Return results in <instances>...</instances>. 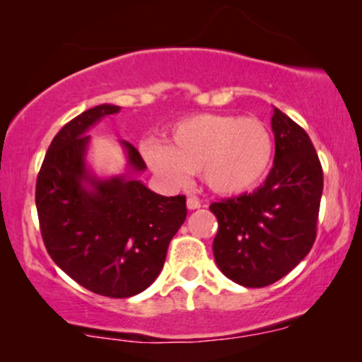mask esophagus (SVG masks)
<instances>
[{
    "label": "esophagus",
    "instance_id": "esophagus-1",
    "mask_svg": "<svg viewBox=\"0 0 362 362\" xmlns=\"http://www.w3.org/2000/svg\"><path fill=\"white\" fill-rule=\"evenodd\" d=\"M187 207H189L190 211L199 209V207H201V201H199L197 197H192V195H190V197L187 199Z\"/></svg>",
    "mask_w": 362,
    "mask_h": 362
}]
</instances>
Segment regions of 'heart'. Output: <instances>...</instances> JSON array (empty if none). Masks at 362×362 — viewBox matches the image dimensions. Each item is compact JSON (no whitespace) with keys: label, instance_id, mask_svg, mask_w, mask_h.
I'll list each match as a JSON object with an SVG mask.
<instances>
[{"label":"heart","instance_id":"heart-1","mask_svg":"<svg viewBox=\"0 0 362 362\" xmlns=\"http://www.w3.org/2000/svg\"><path fill=\"white\" fill-rule=\"evenodd\" d=\"M144 158L170 184H185L189 173L219 195H238L257 187L267 175L274 141L259 119L226 114H201L180 120L167 146L148 143Z\"/></svg>","mask_w":362,"mask_h":362}]
</instances>
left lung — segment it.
<instances>
[{
	"label": "left lung",
	"mask_w": 362,
	"mask_h": 362,
	"mask_svg": "<svg viewBox=\"0 0 362 362\" xmlns=\"http://www.w3.org/2000/svg\"><path fill=\"white\" fill-rule=\"evenodd\" d=\"M276 156L252 194L209 206L218 218L214 260L228 279L264 288L293 271L317 238L323 172L305 129L274 107Z\"/></svg>",
	"instance_id": "8db88e82"
}]
</instances>
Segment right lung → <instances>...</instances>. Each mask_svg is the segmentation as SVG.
Returning a JSON list of instances; mask_svg holds the SVG:
<instances>
[{
	"mask_svg": "<svg viewBox=\"0 0 362 362\" xmlns=\"http://www.w3.org/2000/svg\"><path fill=\"white\" fill-rule=\"evenodd\" d=\"M119 110L102 103L57 132L37 177L35 206L44 245L61 271L91 293L131 298L160 276L187 206L185 195L165 197L131 177L146 163L127 141H120L126 173L98 178L88 168L86 132Z\"/></svg>",
	"mask_w": 362,
	"mask_h": 362,
	"instance_id": "1",
	"label": "right lung"
}]
</instances>
